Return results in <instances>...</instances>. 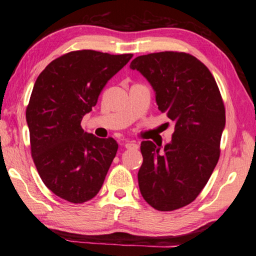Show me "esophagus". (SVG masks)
<instances>
[{"label":"esophagus","mask_w":256,"mask_h":256,"mask_svg":"<svg viewBox=\"0 0 256 256\" xmlns=\"http://www.w3.org/2000/svg\"><path fill=\"white\" fill-rule=\"evenodd\" d=\"M125 148L126 149H138V144H136V142H126V144H125Z\"/></svg>","instance_id":"obj_1"}]
</instances>
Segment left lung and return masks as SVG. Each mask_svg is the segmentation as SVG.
<instances>
[{"mask_svg":"<svg viewBox=\"0 0 256 256\" xmlns=\"http://www.w3.org/2000/svg\"><path fill=\"white\" fill-rule=\"evenodd\" d=\"M130 68L148 80L158 110L175 123L172 141L162 149L141 142V196L159 211L180 209L196 200L219 160L226 124L222 94L209 68L186 53L138 56Z\"/></svg>","mask_w":256,"mask_h":256,"instance_id":"obj_1","label":"left lung"}]
</instances>
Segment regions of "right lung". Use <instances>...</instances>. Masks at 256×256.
<instances>
[{
    "instance_id": "obj_1",
    "label": "right lung",
    "mask_w": 256,
    "mask_h": 256,
    "mask_svg": "<svg viewBox=\"0 0 256 256\" xmlns=\"http://www.w3.org/2000/svg\"><path fill=\"white\" fill-rule=\"evenodd\" d=\"M132 56L71 52L50 62L34 82L26 112L32 156L42 180L60 198L84 203L102 188L118 144L84 132L81 120Z\"/></svg>"
}]
</instances>
